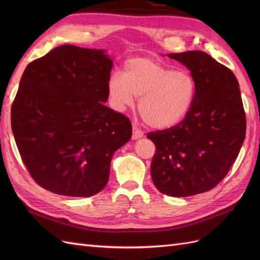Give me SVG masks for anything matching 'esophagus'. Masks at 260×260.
I'll use <instances>...</instances> for the list:
<instances>
[{"mask_svg": "<svg viewBox=\"0 0 260 260\" xmlns=\"http://www.w3.org/2000/svg\"><path fill=\"white\" fill-rule=\"evenodd\" d=\"M132 132H133V133H132V139H133V140H138V139L143 137L142 130H140V129L137 127V125H133Z\"/></svg>", "mask_w": 260, "mask_h": 260, "instance_id": "esophagus-1", "label": "esophagus"}]
</instances>
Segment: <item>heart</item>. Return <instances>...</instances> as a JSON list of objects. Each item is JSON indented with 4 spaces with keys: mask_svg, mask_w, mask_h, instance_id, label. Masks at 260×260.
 Masks as SVG:
<instances>
[{
    "mask_svg": "<svg viewBox=\"0 0 260 260\" xmlns=\"http://www.w3.org/2000/svg\"><path fill=\"white\" fill-rule=\"evenodd\" d=\"M112 106L124 111L139 98L138 111L149 128L166 130L179 124L192 109L196 82L185 72L152 57L131 58L122 75L113 74L106 84Z\"/></svg>",
    "mask_w": 260,
    "mask_h": 260,
    "instance_id": "1",
    "label": "heart"
}]
</instances>
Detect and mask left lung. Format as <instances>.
Masks as SVG:
<instances>
[{
    "label": "left lung",
    "instance_id": "obj_1",
    "mask_svg": "<svg viewBox=\"0 0 260 260\" xmlns=\"http://www.w3.org/2000/svg\"><path fill=\"white\" fill-rule=\"evenodd\" d=\"M191 72L196 98L170 129L147 133L156 152L151 165L162 194L186 198L215 187L230 170L245 139L246 118L237 77L202 51L168 54Z\"/></svg>",
    "mask_w": 260,
    "mask_h": 260
}]
</instances>
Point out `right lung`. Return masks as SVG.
<instances>
[{
  "mask_svg": "<svg viewBox=\"0 0 260 260\" xmlns=\"http://www.w3.org/2000/svg\"><path fill=\"white\" fill-rule=\"evenodd\" d=\"M113 60L104 50L60 45L26 67L12 130L36 182L89 198L105 187L114 153L131 139L129 118L104 105Z\"/></svg>",
  "mask_w": 260,
  "mask_h": 260,
  "instance_id": "obj_1",
  "label": "right lung"
}]
</instances>
